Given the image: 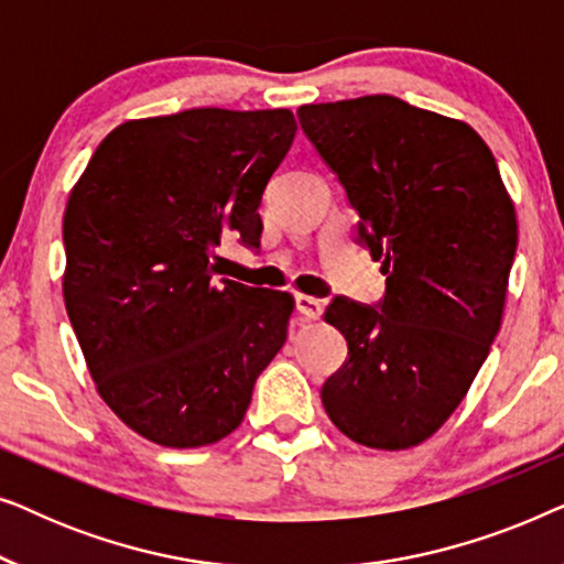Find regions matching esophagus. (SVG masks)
<instances>
[{
  "label": "esophagus",
  "instance_id": "obj_1",
  "mask_svg": "<svg viewBox=\"0 0 564 564\" xmlns=\"http://www.w3.org/2000/svg\"><path fill=\"white\" fill-rule=\"evenodd\" d=\"M295 305H297V313L303 315L307 321H315L323 311L321 300L318 297H311V295H295Z\"/></svg>",
  "mask_w": 564,
  "mask_h": 564
}]
</instances>
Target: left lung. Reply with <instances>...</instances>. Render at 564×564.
<instances>
[{
	"label": "left lung",
	"mask_w": 564,
	"mask_h": 564,
	"mask_svg": "<svg viewBox=\"0 0 564 564\" xmlns=\"http://www.w3.org/2000/svg\"><path fill=\"white\" fill-rule=\"evenodd\" d=\"M297 118L388 274L380 307L336 297L323 313L349 344L323 408L351 442L411 449L457 411L496 341L519 243L513 199L462 120L390 95L303 105Z\"/></svg>",
	"instance_id": "left-lung-1"
}]
</instances>
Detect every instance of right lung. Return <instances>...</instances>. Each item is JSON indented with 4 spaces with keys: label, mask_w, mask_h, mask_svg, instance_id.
<instances>
[{
    "label": "right lung",
    "mask_w": 564,
    "mask_h": 564,
    "mask_svg": "<svg viewBox=\"0 0 564 564\" xmlns=\"http://www.w3.org/2000/svg\"><path fill=\"white\" fill-rule=\"evenodd\" d=\"M290 110L197 107L128 120L64 213V303L99 398L172 449L241 426L295 297L215 280L218 246H259V205L295 138Z\"/></svg>",
    "instance_id": "1"
}]
</instances>
